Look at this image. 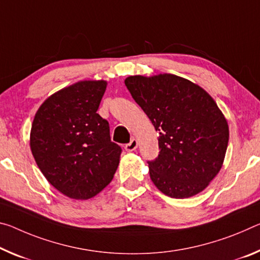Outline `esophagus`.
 I'll use <instances>...</instances> for the list:
<instances>
[{
	"label": "esophagus",
	"mask_w": 260,
	"mask_h": 260,
	"mask_svg": "<svg viewBox=\"0 0 260 260\" xmlns=\"http://www.w3.org/2000/svg\"><path fill=\"white\" fill-rule=\"evenodd\" d=\"M138 148V141L135 139H132L129 143H127V145L125 146V149L127 151H133Z\"/></svg>",
	"instance_id": "34e87169"
}]
</instances>
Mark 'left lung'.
Wrapping results in <instances>:
<instances>
[{
    "instance_id": "left-lung-1",
    "label": "left lung",
    "mask_w": 260,
    "mask_h": 260,
    "mask_svg": "<svg viewBox=\"0 0 260 260\" xmlns=\"http://www.w3.org/2000/svg\"><path fill=\"white\" fill-rule=\"evenodd\" d=\"M125 84L159 134V154L148 160L152 183L176 199L198 194L219 174L228 147V123L216 103L172 74L129 76Z\"/></svg>"
}]
</instances>
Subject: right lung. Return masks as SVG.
Here are the masks:
<instances>
[{
	"instance_id": "obj_1",
	"label": "right lung",
	"mask_w": 260,
	"mask_h": 260,
	"mask_svg": "<svg viewBox=\"0 0 260 260\" xmlns=\"http://www.w3.org/2000/svg\"><path fill=\"white\" fill-rule=\"evenodd\" d=\"M105 81H82L52 94L37 111L30 146L37 166L57 191L86 200L113 179L121 147L97 113Z\"/></svg>"
}]
</instances>
